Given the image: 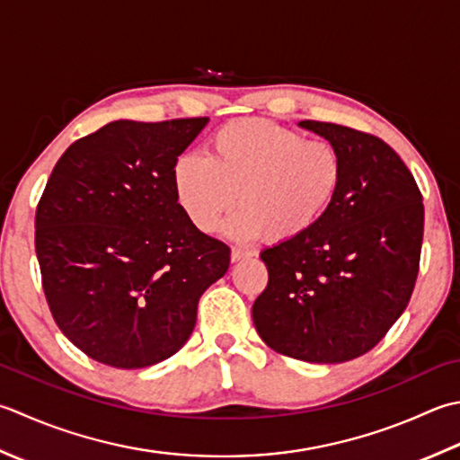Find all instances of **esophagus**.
Returning <instances> with one entry per match:
<instances>
[{
	"instance_id": "obj_1",
	"label": "esophagus",
	"mask_w": 460,
	"mask_h": 460,
	"mask_svg": "<svg viewBox=\"0 0 460 460\" xmlns=\"http://www.w3.org/2000/svg\"><path fill=\"white\" fill-rule=\"evenodd\" d=\"M249 257H253V253H251V251H247V249H239V247H233L231 249V261H233V263H237V261H243V259H249Z\"/></svg>"
}]
</instances>
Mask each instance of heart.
<instances>
[{
	"label": "heart",
	"instance_id": "1",
	"mask_svg": "<svg viewBox=\"0 0 460 460\" xmlns=\"http://www.w3.org/2000/svg\"><path fill=\"white\" fill-rule=\"evenodd\" d=\"M341 151L267 119H237L213 133L209 155L183 153L171 171L177 203L195 229L225 223L235 239L295 241L317 225L343 183Z\"/></svg>",
	"mask_w": 460,
	"mask_h": 460
}]
</instances>
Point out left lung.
Listing matches in <instances>:
<instances>
[{
    "label": "left lung",
    "instance_id": "1",
    "mask_svg": "<svg viewBox=\"0 0 460 460\" xmlns=\"http://www.w3.org/2000/svg\"><path fill=\"white\" fill-rule=\"evenodd\" d=\"M299 125L341 151L343 183L307 235L261 251L269 283L253 323L277 353L335 365L371 350L407 309L425 207L415 177L383 139L337 123Z\"/></svg>",
    "mask_w": 460,
    "mask_h": 460
}]
</instances>
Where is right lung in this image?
<instances>
[{"label":"right lung","mask_w":460,"mask_h":460,"mask_svg":"<svg viewBox=\"0 0 460 460\" xmlns=\"http://www.w3.org/2000/svg\"><path fill=\"white\" fill-rule=\"evenodd\" d=\"M207 117L119 119L71 143L35 211V253L49 311L93 361L143 368L191 337L201 295L231 249L177 203L175 159Z\"/></svg>","instance_id":"1"}]
</instances>
